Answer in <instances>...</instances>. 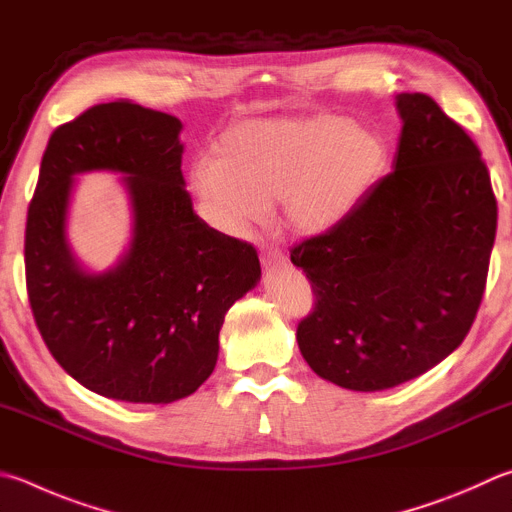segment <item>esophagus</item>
Segmentation results:
<instances>
[{"mask_svg": "<svg viewBox=\"0 0 512 512\" xmlns=\"http://www.w3.org/2000/svg\"><path fill=\"white\" fill-rule=\"evenodd\" d=\"M259 259H262V264L266 268H277V266L286 264V257L282 255V250H277V248H262Z\"/></svg>", "mask_w": 512, "mask_h": 512, "instance_id": "esophagus-1", "label": "esophagus"}]
</instances>
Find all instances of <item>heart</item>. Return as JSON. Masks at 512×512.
Wrapping results in <instances>:
<instances>
[{"label":"heart","mask_w":512,"mask_h":512,"mask_svg":"<svg viewBox=\"0 0 512 512\" xmlns=\"http://www.w3.org/2000/svg\"><path fill=\"white\" fill-rule=\"evenodd\" d=\"M389 145L365 123L333 114L250 118L219 136L192 170L210 215L244 230L277 203L280 224L320 237L356 212L385 176Z\"/></svg>","instance_id":"1"}]
</instances>
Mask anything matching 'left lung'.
<instances>
[{
	"mask_svg": "<svg viewBox=\"0 0 512 512\" xmlns=\"http://www.w3.org/2000/svg\"><path fill=\"white\" fill-rule=\"evenodd\" d=\"M394 172L327 235L291 250L315 295L297 345L353 392L396 387L468 336L486 291L497 199L466 129L425 94H398Z\"/></svg>",
	"mask_w": 512,
	"mask_h": 512,
	"instance_id": "8db88e82",
	"label": "left lung"
}]
</instances>
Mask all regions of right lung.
<instances>
[{"label":"right lung","instance_id":"add662e5","mask_svg":"<svg viewBox=\"0 0 512 512\" xmlns=\"http://www.w3.org/2000/svg\"><path fill=\"white\" fill-rule=\"evenodd\" d=\"M181 120L132 100L60 125L26 217V291L37 329L69 376L100 396L172 403L206 383L226 311L259 282L257 250L192 210ZM127 173L135 239L107 274L82 272L63 237L70 179Z\"/></svg>","mask_w":512,"mask_h":512}]
</instances>
